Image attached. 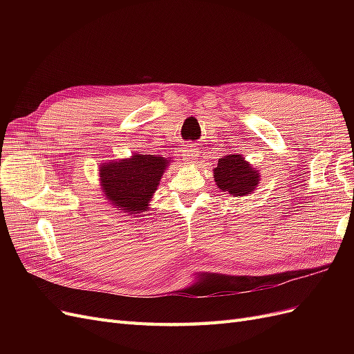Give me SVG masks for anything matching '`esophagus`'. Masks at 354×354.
Segmentation results:
<instances>
[{"label":"esophagus","instance_id":"1","mask_svg":"<svg viewBox=\"0 0 354 354\" xmlns=\"http://www.w3.org/2000/svg\"><path fill=\"white\" fill-rule=\"evenodd\" d=\"M185 155H183V158H185V160H186V164L187 165H192V164H195L196 162V159H198V153H196V149H195V146L194 145H187L186 147H185V152H183Z\"/></svg>","mask_w":354,"mask_h":354}]
</instances>
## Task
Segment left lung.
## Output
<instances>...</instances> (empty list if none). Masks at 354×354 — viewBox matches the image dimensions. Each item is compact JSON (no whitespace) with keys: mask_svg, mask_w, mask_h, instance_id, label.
Here are the masks:
<instances>
[{"mask_svg":"<svg viewBox=\"0 0 354 354\" xmlns=\"http://www.w3.org/2000/svg\"><path fill=\"white\" fill-rule=\"evenodd\" d=\"M214 171L216 185L232 196H245L260 185V173L238 153L218 159Z\"/></svg>","mask_w":354,"mask_h":354,"instance_id":"1","label":"left lung"}]
</instances>
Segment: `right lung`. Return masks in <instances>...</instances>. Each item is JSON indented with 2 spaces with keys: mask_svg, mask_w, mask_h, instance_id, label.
<instances>
[{
  "mask_svg": "<svg viewBox=\"0 0 354 354\" xmlns=\"http://www.w3.org/2000/svg\"><path fill=\"white\" fill-rule=\"evenodd\" d=\"M168 164V158L146 153L104 162L99 169L103 195L127 216L146 212Z\"/></svg>",
  "mask_w": 354,
  "mask_h": 354,
  "instance_id": "1",
  "label": "right lung"
}]
</instances>
